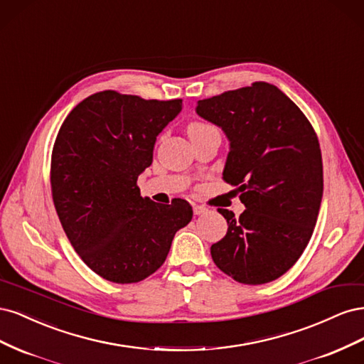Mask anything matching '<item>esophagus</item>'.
I'll return each instance as SVG.
<instances>
[{
	"label": "esophagus",
	"mask_w": 364,
	"mask_h": 364,
	"mask_svg": "<svg viewBox=\"0 0 364 364\" xmlns=\"http://www.w3.org/2000/svg\"><path fill=\"white\" fill-rule=\"evenodd\" d=\"M193 211H194V214L196 215H200V214H205L206 211H208V208H205V206H202V205H193Z\"/></svg>",
	"instance_id": "34e87169"
}]
</instances>
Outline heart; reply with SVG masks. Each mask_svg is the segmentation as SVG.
<instances>
[{
    "label": "heart",
    "instance_id": "1",
    "mask_svg": "<svg viewBox=\"0 0 364 364\" xmlns=\"http://www.w3.org/2000/svg\"><path fill=\"white\" fill-rule=\"evenodd\" d=\"M205 126H208V124H203V123H191V124L188 126V132H193V130H197V129H202V127H205Z\"/></svg>",
    "mask_w": 364,
    "mask_h": 364
}]
</instances>
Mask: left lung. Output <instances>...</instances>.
Wrapping results in <instances>:
<instances>
[{
	"instance_id": "8db88e82",
	"label": "left lung",
	"mask_w": 364,
	"mask_h": 364,
	"mask_svg": "<svg viewBox=\"0 0 364 364\" xmlns=\"http://www.w3.org/2000/svg\"><path fill=\"white\" fill-rule=\"evenodd\" d=\"M196 112L230 141L223 181L246 209H218L226 235L211 246L215 266L241 284L278 279L301 258L323 194L322 153L304 112L274 85L255 82L199 100Z\"/></svg>"
}]
</instances>
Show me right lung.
I'll use <instances>...</instances> for the list:
<instances>
[{
  "mask_svg": "<svg viewBox=\"0 0 364 364\" xmlns=\"http://www.w3.org/2000/svg\"><path fill=\"white\" fill-rule=\"evenodd\" d=\"M181 109L179 98L144 100L109 90L85 98L59 129L50 168L54 208L77 255L103 279H146L191 222L188 202L156 203L136 185L156 136Z\"/></svg>",
  "mask_w": 364,
  "mask_h": 364,
  "instance_id": "right-lung-1",
  "label": "right lung"
}]
</instances>
